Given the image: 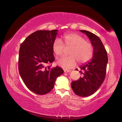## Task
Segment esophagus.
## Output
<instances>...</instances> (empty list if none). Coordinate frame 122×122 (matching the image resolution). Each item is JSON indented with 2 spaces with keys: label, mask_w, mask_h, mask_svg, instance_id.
Masks as SVG:
<instances>
[{
  "label": "esophagus",
  "mask_w": 122,
  "mask_h": 122,
  "mask_svg": "<svg viewBox=\"0 0 122 122\" xmlns=\"http://www.w3.org/2000/svg\"><path fill=\"white\" fill-rule=\"evenodd\" d=\"M71 70H67V69H64V72L65 73H69V72H71Z\"/></svg>",
  "instance_id": "1"
}]
</instances>
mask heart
<instances>
[{"label":"heart","mask_w":122,"mask_h":122,"mask_svg":"<svg viewBox=\"0 0 122 122\" xmlns=\"http://www.w3.org/2000/svg\"><path fill=\"white\" fill-rule=\"evenodd\" d=\"M63 39L64 44L60 39L57 38L52 45L53 51L57 56L63 55L66 48H70V56L62 57L57 61L60 66L71 68L76 65L77 61L79 63H84L92 59L94 54L93 46L83 36L75 33L68 34L63 36Z\"/></svg>","instance_id":"heart-1"}]
</instances>
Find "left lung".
Here are the masks:
<instances>
[{"mask_svg": "<svg viewBox=\"0 0 122 122\" xmlns=\"http://www.w3.org/2000/svg\"><path fill=\"white\" fill-rule=\"evenodd\" d=\"M80 31L89 38L94 48V54L92 60L80 67L81 77L72 82L71 86L76 95L87 97L95 93L104 81L108 58L106 48L97 36L87 30Z\"/></svg>", "mask_w": 122, "mask_h": 122, "instance_id": "left-lung-1", "label": "left lung"}]
</instances>
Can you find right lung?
<instances>
[{
  "label": "right lung",
  "mask_w": 122,
  "mask_h": 122,
  "mask_svg": "<svg viewBox=\"0 0 122 122\" xmlns=\"http://www.w3.org/2000/svg\"><path fill=\"white\" fill-rule=\"evenodd\" d=\"M58 30H37L20 45L18 61L20 75L27 87L38 95H45L53 89L63 70L47 65L54 61L52 45Z\"/></svg>",
  "instance_id": "1"
}]
</instances>
